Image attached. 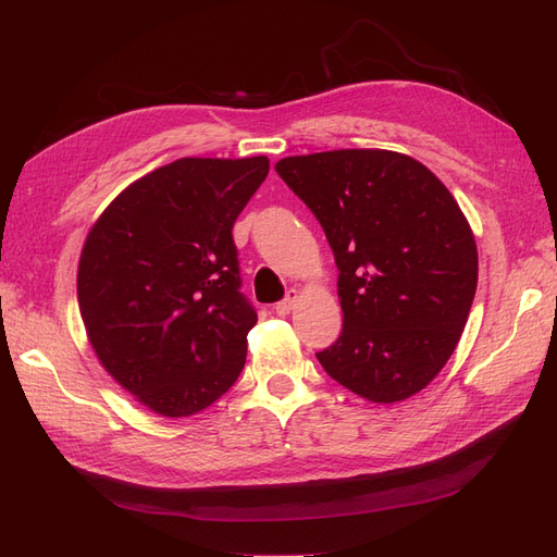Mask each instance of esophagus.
I'll use <instances>...</instances> for the list:
<instances>
[{
    "label": "esophagus",
    "instance_id": "obj_1",
    "mask_svg": "<svg viewBox=\"0 0 557 557\" xmlns=\"http://www.w3.org/2000/svg\"><path fill=\"white\" fill-rule=\"evenodd\" d=\"M297 297H299V293H297L295 288H293V290H288V293H285V297L278 301V305L274 307V311H276L278 315H288V313L293 311V307H295Z\"/></svg>",
    "mask_w": 557,
    "mask_h": 557
}]
</instances>
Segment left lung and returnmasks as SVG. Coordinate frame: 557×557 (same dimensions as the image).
<instances>
[{"label":"left lung","instance_id":"1","mask_svg":"<svg viewBox=\"0 0 557 557\" xmlns=\"http://www.w3.org/2000/svg\"><path fill=\"white\" fill-rule=\"evenodd\" d=\"M276 172L318 218L339 269L344 330L318 362L369 401L423 391L458 346L476 293V242L458 201L393 150L283 158Z\"/></svg>","mask_w":557,"mask_h":557}]
</instances>
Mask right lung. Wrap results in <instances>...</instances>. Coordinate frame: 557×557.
Segmentation results:
<instances>
[{"label":"right lung","mask_w":557,"mask_h":557,"mask_svg":"<svg viewBox=\"0 0 557 557\" xmlns=\"http://www.w3.org/2000/svg\"><path fill=\"white\" fill-rule=\"evenodd\" d=\"M267 174L264 156L181 158L134 181L88 234L76 278L88 339L150 411L199 413L242 374L258 313L232 227Z\"/></svg>","instance_id":"add662e5"}]
</instances>
